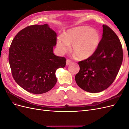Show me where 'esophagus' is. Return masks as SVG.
<instances>
[{
    "instance_id": "obj_1",
    "label": "esophagus",
    "mask_w": 129,
    "mask_h": 129,
    "mask_svg": "<svg viewBox=\"0 0 129 129\" xmlns=\"http://www.w3.org/2000/svg\"><path fill=\"white\" fill-rule=\"evenodd\" d=\"M71 63H72V61L69 59H67V61H66V65H69V64H71Z\"/></svg>"
}]
</instances>
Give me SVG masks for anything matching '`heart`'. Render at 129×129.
<instances>
[{
    "instance_id": "heart-1",
    "label": "heart",
    "mask_w": 129,
    "mask_h": 129,
    "mask_svg": "<svg viewBox=\"0 0 129 129\" xmlns=\"http://www.w3.org/2000/svg\"><path fill=\"white\" fill-rule=\"evenodd\" d=\"M101 40L100 33L86 26L74 27L67 30L64 36H58L57 47L61 53H64L73 45V50L80 59L85 60L95 53Z\"/></svg>"
}]
</instances>
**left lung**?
Returning <instances> with one entry per match:
<instances>
[{
	"label": "left lung",
	"mask_w": 129,
	"mask_h": 129,
	"mask_svg": "<svg viewBox=\"0 0 129 129\" xmlns=\"http://www.w3.org/2000/svg\"><path fill=\"white\" fill-rule=\"evenodd\" d=\"M103 35L93 55L79 62L80 71L75 75L79 87L87 92H101L115 80L122 65L123 52L118 37L109 26L103 25Z\"/></svg>",
	"instance_id": "left-lung-1"
}]
</instances>
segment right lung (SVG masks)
I'll list each match as a JSON object with an SVG mask.
<instances>
[{
  "label": "right lung",
  "instance_id": "1",
  "mask_svg": "<svg viewBox=\"0 0 129 129\" xmlns=\"http://www.w3.org/2000/svg\"><path fill=\"white\" fill-rule=\"evenodd\" d=\"M56 33L48 25H31L12 40L9 61L13 79L25 90L41 94L55 85L56 71L64 68L66 59L53 53Z\"/></svg>",
  "mask_w": 129,
  "mask_h": 129
}]
</instances>
